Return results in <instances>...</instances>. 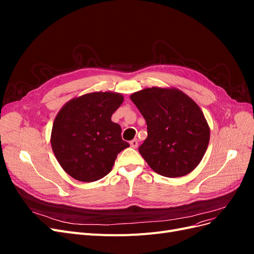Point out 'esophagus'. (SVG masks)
I'll return each instance as SVG.
<instances>
[{
	"mask_svg": "<svg viewBox=\"0 0 254 254\" xmlns=\"http://www.w3.org/2000/svg\"><path fill=\"white\" fill-rule=\"evenodd\" d=\"M130 146H131L132 148H136L137 147V140L133 139L132 141H130Z\"/></svg>",
	"mask_w": 254,
	"mask_h": 254,
	"instance_id": "esophagus-1",
	"label": "esophagus"
}]
</instances>
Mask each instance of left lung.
Masks as SVG:
<instances>
[{
    "mask_svg": "<svg viewBox=\"0 0 254 254\" xmlns=\"http://www.w3.org/2000/svg\"><path fill=\"white\" fill-rule=\"evenodd\" d=\"M130 99L147 124V137L139 151L157 174L176 178L200 163L210 128L197 104L176 89L148 88Z\"/></svg>",
    "mask_w": 254,
    "mask_h": 254,
    "instance_id": "obj_1",
    "label": "left lung"
}]
</instances>
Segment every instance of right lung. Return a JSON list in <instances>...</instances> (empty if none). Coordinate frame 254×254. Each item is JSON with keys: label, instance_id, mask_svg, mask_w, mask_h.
<instances>
[{"label": "right lung", "instance_id": "obj_1", "mask_svg": "<svg viewBox=\"0 0 254 254\" xmlns=\"http://www.w3.org/2000/svg\"><path fill=\"white\" fill-rule=\"evenodd\" d=\"M123 96L94 92L66 103L54 121L51 144L59 164L74 179L92 182L108 175L119 153L129 147L111 121Z\"/></svg>", "mask_w": 254, "mask_h": 254}]
</instances>
